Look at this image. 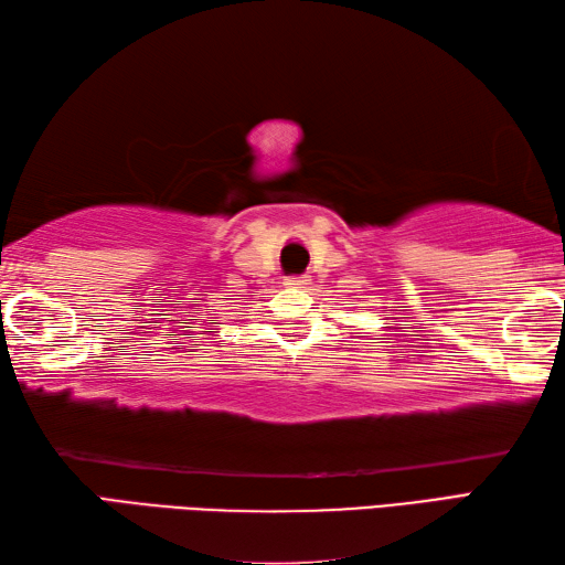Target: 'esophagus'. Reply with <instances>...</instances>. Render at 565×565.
<instances>
[{
    "instance_id": "34e87169",
    "label": "esophagus",
    "mask_w": 565,
    "mask_h": 565,
    "mask_svg": "<svg viewBox=\"0 0 565 565\" xmlns=\"http://www.w3.org/2000/svg\"><path fill=\"white\" fill-rule=\"evenodd\" d=\"M308 284H310V276H306V274L289 276V279H286V286H294V289H306Z\"/></svg>"
}]
</instances>
